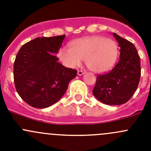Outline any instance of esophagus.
<instances>
[{
  "label": "esophagus",
  "mask_w": 151,
  "mask_h": 151,
  "mask_svg": "<svg viewBox=\"0 0 151 151\" xmlns=\"http://www.w3.org/2000/svg\"><path fill=\"white\" fill-rule=\"evenodd\" d=\"M85 72H86V71H85V70H79V71H77V74L80 76H81V75H83V74H84Z\"/></svg>",
  "instance_id": "1"
}]
</instances>
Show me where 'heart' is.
<instances>
[{
    "label": "heart",
    "mask_w": 151,
    "mask_h": 151,
    "mask_svg": "<svg viewBox=\"0 0 151 151\" xmlns=\"http://www.w3.org/2000/svg\"><path fill=\"white\" fill-rule=\"evenodd\" d=\"M119 54L118 44L104 36H93L77 39L71 43V48L63 47L59 50L61 61L70 68L78 66L85 58L87 67L100 73L112 68Z\"/></svg>",
    "instance_id": "obj_1"
}]
</instances>
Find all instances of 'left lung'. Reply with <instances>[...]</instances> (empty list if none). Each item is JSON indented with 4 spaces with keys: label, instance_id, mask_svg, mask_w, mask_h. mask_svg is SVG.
<instances>
[{
    "label": "left lung",
    "instance_id": "obj_1",
    "mask_svg": "<svg viewBox=\"0 0 151 151\" xmlns=\"http://www.w3.org/2000/svg\"><path fill=\"white\" fill-rule=\"evenodd\" d=\"M120 47V59L111 71L98 74L93 94L101 102L120 105L136 91L141 76L140 58L134 45L113 33Z\"/></svg>",
    "mask_w": 151,
    "mask_h": 151
}]
</instances>
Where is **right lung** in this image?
<instances>
[{
	"mask_svg": "<svg viewBox=\"0 0 151 151\" xmlns=\"http://www.w3.org/2000/svg\"><path fill=\"white\" fill-rule=\"evenodd\" d=\"M65 35L39 37L19 49L14 63L17 92L29 105L46 108L62 98L77 71L59 63L54 54L61 47Z\"/></svg>",
	"mask_w": 151,
	"mask_h": 151,
	"instance_id": "add662e5",
	"label": "right lung"
}]
</instances>
